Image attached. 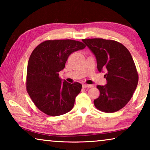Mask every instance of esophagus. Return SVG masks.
<instances>
[{
	"label": "esophagus",
	"mask_w": 150,
	"mask_h": 150,
	"mask_svg": "<svg viewBox=\"0 0 150 150\" xmlns=\"http://www.w3.org/2000/svg\"><path fill=\"white\" fill-rule=\"evenodd\" d=\"M93 85H83V88H91L93 87Z\"/></svg>",
	"instance_id": "esophagus-1"
}]
</instances>
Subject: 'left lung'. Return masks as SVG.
Listing matches in <instances>:
<instances>
[{
    "label": "left lung",
    "instance_id": "8db88e82",
    "mask_svg": "<svg viewBox=\"0 0 150 150\" xmlns=\"http://www.w3.org/2000/svg\"><path fill=\"white\" fill-rule=\"evenodd\" d=\"M93 53L98 71L105 70L106 85H98L100 96L94 105L105 112H114L128 104L136 89L139 76L132 55L121 43L101 38L82 40Z\"/></svg>",
    "mask_w": 150,
    "mask_h": 150
}]
</instances>
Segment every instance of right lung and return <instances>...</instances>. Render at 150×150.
Returning <instances> with one entry per match:
<instances>
[{"mask_svg":"<svg viewBox=\"0 0 150 150\" xmlns=\"http://www.w3.org/2000/svg\"><path fill=\"white\" fill-rule=\"evenodd\" d=\"M86 46L72 40H46L33 51L28 62L26 91L38 109L50 116L70 111L81 91L79 83L71 84L59 77L67 58Z\"/></svg>","mask_w":150,"mask_h":150,"instance_id":"1","label":"right lung"}]
</instances>
